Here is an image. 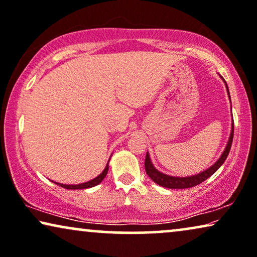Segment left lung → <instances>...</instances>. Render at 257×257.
I'll return each instance as SVG.
<instances>
[{
	"label": "left lung",
	"instance_id": "1",
	"mask_svg": "<svg viewBox=\"0 0 257 257\" xmlns=\"http://www.w3.org/2000/svg\"><path fill=\"white\" fill-rule=\"evenodd\" d=\"M220 77L222 79V76H220ZM222 81L225 82L224 79H222ZM225 85H226V89H227V94H228V97L230 101L228 87H227V84H226V82H225ZM230 112H232V106H230ZM233 136H234V121L232 118L230 135L228 138L227 145H226L225 150H224V152H222V154L220 155V158H219L211 167H209V168L203 170V172H200L196 175H191V176H185V177H178V176H170V175L163 174L160 172V170L155 168L153 162H152L151 156L148 152L146 154V159H145V169H146V173L148 176L151 177V180L154 181L156 184L161 185V187H165L168 189H187V188L196 187V185L200 184L202 182H204L205 180H207L210 176H212V175H213L222 166V163H224L225 160L227 159L228 153L230 151V146H232V141H233Z\"/></svg>",
	"mask_w": 257,
	"mask_h": 257
}]
</instances>
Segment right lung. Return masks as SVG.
Segmentation results:
<instances>
[{"mask_svg":"<svg viewBox=\"0 0 257 257\" xmlns=\"http://www.w3.org/2000/svg\"><path fill=\"white\" fill-rule=\"evenodd\" d=\"M111 158V156H110ZM110 161V159H109ZM109 161L106 163V167L104 168L103 172L98 175L97 177H95L94 180L91 181H88L85 182V183H81V184H62V183H58V182H54L55 184L60 185V187L65 188V189H70V190H76V189H88V188H92V187H96V185L101 183V182L104 180V177L106 176L107 174V170H109Z\"/></svg>","mask_w":257,"mask_h":257,"instance_id":"right-lung-1","label":"right lung"}]
</instances>
